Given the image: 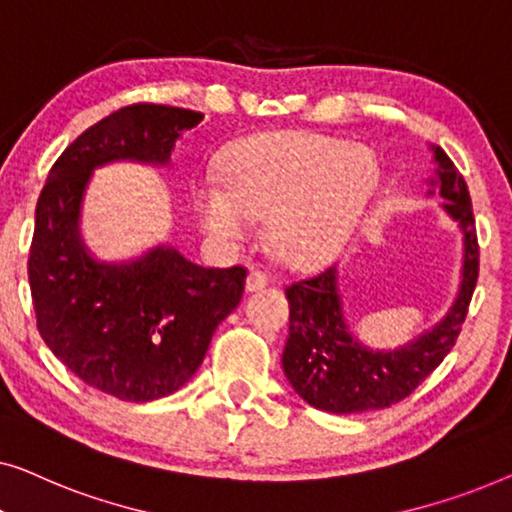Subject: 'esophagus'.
<instances>
[{"mask_svg":"<svg viewBox=\"0 0 512 512\" xmlns=\"http://www.w3.org/2000/svg\"><path fill=\"white\" fill-rule=\"evenodd\" d=\"M269 285V276L262 269H253L248 273V280H246V290L248 292H257L262 290V287Z\"/></svg>","mask_w":512,"mask_h":512,"instance_id":"34e87169","label":"esophagus"}]
</instances>
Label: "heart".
<instances>
[{"mask_svg":"<svg viewBox=\"0 0 512 512\" xmlns=\"http://www.w3.org/2000/svg\"><path fill=\"white\" fill-rule=\"evenodd\" d=\"M376 187L362 148L306 132L259 134L229 150L225 174L206 171L192 187L199 225L220 243L253 232L269 213V239L292 264H318L343 246Z\"/></svg>","mask_w":512,"mask_h":512,"instance_id":"1","label":"heart"}]
</instances>
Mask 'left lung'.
Returning <instances> with one entry per match:
<instances>
[{
  "instance_id": "left-lung-1",
  "label": "left lung",
  "mask_w": 512,
  "mask_h": 512,
  "mask_svg": "<svg viewBox=\"0 0 512 512\" xmlns=\"http://www.w3.org/2000/svg\"><path fill=\"white\" fill-rule=\"evenodd\" d=\"M431 185L441 190L443 208L464 232L462 285L450 313L434 329L397 350H371L348 331L338 297L336 266L287 285L290 336L283 352L285 376L306 403L327 413H364L406 399L443 362L455 345L478 283V236L464 176L443 148Z\"/></svg>"
}]
</instances>
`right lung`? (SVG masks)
Segmentation results:
<instances>
[{
  "label": "right lung",
  "instance_id": "1",
  "mask_svg": "<svg viewBox=\"0 0 512 512\" xmlns=\"http://www.w3.org/2000/svg\"><path fill=\"white\" fill-rule=\"evenodd\" d=\"M204 115L132 104L78 136L50 169L27 259L37 329L53 355L120 401L174 394L204 362L213 331L239 306L246 269H204L157 246L134 262H97L78 234L92 169L115 160L169 164Z\"/></svg>",
  "mask_w": 512,
  "mask_h": 512
}]
</instances>
